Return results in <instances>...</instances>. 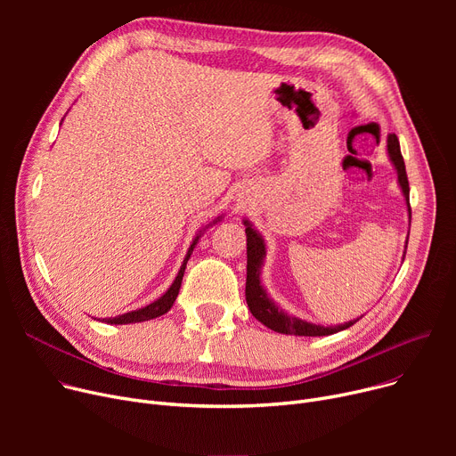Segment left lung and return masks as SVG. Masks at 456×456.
Listing matches in <instances>:
<instances>
[{
  "label": "left lung",
  "mask_w": 456,
  "mask_h": 456,
  "mask_svg": "<svg viewBox=\"0 0 456 456\" xmlns=\"http://www.w3.org/2000/svg\"><path fill=\"white\" fill-rule=\"evenodd\" d=\"M387 148H388V157H390L392 164L395 166V170H397V181H399V186L403 190L406 207H409V218H411L412 212H411V198H409V194H411L409 177H406L404 160H403L399 140H397L395 134H388ZM244 225H246V236H248L246 301H248L251 314L260 323H265L268 329H272L275 332H281V334H296V337H327V334H334V332L351 327L354 322L362 318L361 316V318H356V320L347 322V323H342V325L325 327V325L310 323V322H305L301 318L290 316L289 313H284L282 308H279L273 303V299L268 297L265 286L260 284V268H262V262H265V256H266V244L248 220H244ZM404 253H406V248H404Z\"/></svg>",
  "instance_id": "8db88e82"
}]
</instances>
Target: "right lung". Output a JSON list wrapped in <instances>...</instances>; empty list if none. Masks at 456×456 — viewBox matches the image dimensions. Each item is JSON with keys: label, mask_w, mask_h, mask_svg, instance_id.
I'll use <instances>...</instances> for the list:
<instances>
[{"label": "right lung", "mask_w": 456, "mask_h": 456, "mask_svg": "<svg viewBox=\"0 0 456 456\" xmlns=\"http://www.w3.org/2000/svg\"><path fill=\"white\" fill-rule=\"evenodd\" d=\"M220 220H222V216H218V218H216L212 224L220 222ZM212 224H208V225H212ZM200 236H201V231H200V234L194 238V242L190 244L188 253H186V256H184V260H183V266H181V270H179L175 281L172 282L170 289L166 290L164 296H160L157 301L150 303L148 306L138 308V310H131V313H126V314L116 316V318H105L103 322H105V323H110V325H112V323H114V325H126V323L148 322V320H153V318H159V316L166 314L167 310H170V308L174 306V303H175V299H177V294H179V289H181V282H183V275H184V268H186V262H188L191 251H194V248H196V244H198V240H200Z\"/></svg>", "instance_id": "1"}]
</instances>
